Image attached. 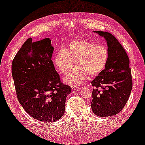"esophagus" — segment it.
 Masks as SVG:
<instances>
[{"instance_id": "obj_1", "label": "esophagus", "mask_w": 145, "mask_h": 145, "mask_svg": "<svg viewBox=\"0 0 145 145\" xmlns=\"http://www.w3.org/2000/svg\"><path fill=\"white\" fill-rule=\"evenodd\" d=\"M78 89H79V88H78V86H72V91H77Z\"/></svg>"}]
</instances>
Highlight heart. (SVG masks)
I'll use <instances>...</instances> for the list:
<instances>
[{
  "label": "heart",
  "instance_id": "b5f03b06",
  "mask_svg": "<svg viewBox=\"0 0 145 145\" xmlns=\"http://www.w3.org/2000/svg\"><path fill=\"white\" fill-rule=\"evenodd\" d=\"M108 57V51L105 46L76 40L70 42L67 49H59L54 60L57 69L63 74L69 73L75 63L77 67L64 79L67 83L75 86L82 83L88 75L95 77L101 73L106 67Z\"/></svg>",
  "mask_w": 145,
  "mask_h": 145
}]
</instances>
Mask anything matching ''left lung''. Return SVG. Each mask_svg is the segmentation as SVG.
Wrapping results in <instances>:
<instances>
[{"label": "left lung", "mask_w": 145, "mask_h": 145, "mask_svg": "<svg viewBox=\"0 0 145 145\" xmlns=\"http://www.w3.org/2000/svg\"><path fill=\"white\" fill-rule=\"evenodd\" d=\"M106 42L108 61L101 73L91 82V108L99 117L118 114L127 102L133 88L129 59L125 49L110 33L94 31Z\"/></svg>", "instance_id": "1"}]
</instances>
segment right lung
<instances>
[{"instance_id": "right-lung-1", "label": "right lung", "mask_w": 145, "mask_h": 145, "mask_svg": "<svg viewBox=\"0 0 145 145\" xmlns=\"http://www.w3.org/2000/svg\"><path fill=\"white\" fill-rule=\"evenodd\" d=\"M54 47L49 38L28 39L12 63V75L18 101L31 117L56 122L64 115L72 90L60 80L51 60Z\"/></svg>"}]
</instances>
